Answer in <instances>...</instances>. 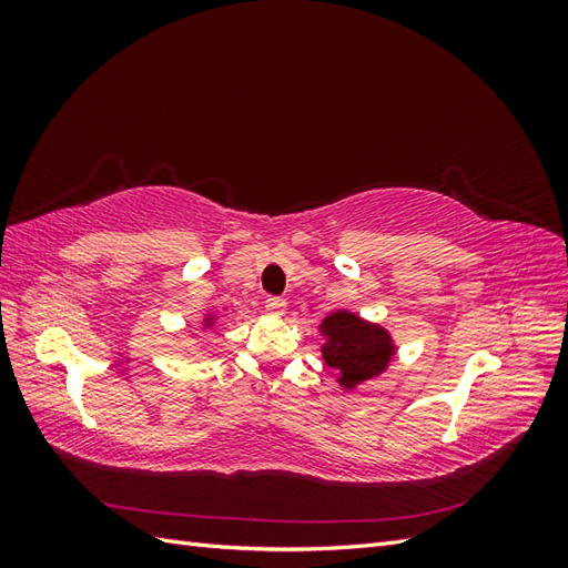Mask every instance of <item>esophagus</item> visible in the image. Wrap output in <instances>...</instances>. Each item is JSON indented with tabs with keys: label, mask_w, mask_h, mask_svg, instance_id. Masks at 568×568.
Listing matches in <instances>:
<instances>
[{
	"label": "esophagus",
	"mask_w": 568,
	"mask_h": 568,
	"mask_svg": "<svg viewBox=\"0 0 568 568\" xmlns=\"http://www.w3.org/2000/svg\"><path fill=\"white\" fill-rule=\"evenodd\" d=\"M265 311L272 315H284L286 313V301L284 298H267L265 301Z\"/></svg>",
	"instance_id": "obj_1"
}]
</instances>
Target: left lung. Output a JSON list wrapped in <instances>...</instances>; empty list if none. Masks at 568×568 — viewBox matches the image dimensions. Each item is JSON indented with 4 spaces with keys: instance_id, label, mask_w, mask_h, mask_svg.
Returning a JSON list of instances; mask_svg holds the SVG:
<instances>
[{
    "instance_id": "1",
    "label": "left lung",
    "mask_w": 568,
    "mask_h": 568,
    "mask_svg": "<svg viewBox=\"0 0 568 568\" xmlns=\"http://www.w3.org/2000/svg\"><path fill=\"white\" fill-rule=\"evenodd\" d=\"M320 346L326 367L336 369L341 390H357L382 376L398 353V343L379 322H369L351 311H334L320 322Z\"/></svg>"
}]
</instances>
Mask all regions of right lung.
<instances>
[{
    "label": "right lung",
    "mask_w": 568,
    "mask_h": 568,
    "mask_svg": "<svg viewBox=\"0 0 568 568\" xmlns=\"http://www.w3.org/2000/svg\"><path fill=\"white\" fill-rule=\"evenodd\" d=\"M217 320H220V315H217L215 311H205L203 317H201V329H203V332L213 329V326L217 324Z\"/></svg>",
    "instance_id": "right-lung-1"
}]
</instances>
